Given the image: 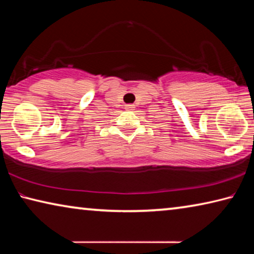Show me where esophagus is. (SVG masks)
Masks as SVG:
<instances>
[{"mask_svg": "<svg viewBox=\"0 0 254 254\" xmlns=\"http://www.w3.org/2000/svg\"><path fill=\"white\" fill-rule=\"evenodd\" d=\"M124 109L127 110V111H132V110H134V105H133V104H126V105H124Z\"/></svg>", "mask_w": 254, "mask_h": 254, "instance_id": "1", "label": "esophagus"}]
</instances>
